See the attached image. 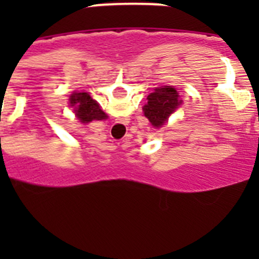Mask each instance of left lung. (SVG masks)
I'll return each mask as SVG.
<instances>
[{
    "instance_id": "obj_1",
    "label": "left lung",
    "mask_w": 259,
    "mask_h": 259,
    "mask_svg": "<svg viewBox=\"0 0 259 259\" xmlns=\"http://www.w3.org/2000/svg\"><path fill=\"white\" fill-rule=\"evenodd\" d=\"M148 102L144 105V115L149 119L153 127L161 128L168 120L170 115L183 104L180 96L171 85L158 87L148 96Z\"/></svg>"
}]
</instances>
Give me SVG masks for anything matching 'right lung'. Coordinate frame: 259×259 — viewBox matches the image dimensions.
I'll list each match as a JSON object with an SVG mask.
<instances>
[{
  "mask_svg": "<svg viewBox=\"0 0 259 259\" xmlns=\"http://www.w3.org/2000/svg\"><path fill=\"white\" fill-rule=\"evenodd\" d=\"M70 106L74 107L75 115L84 124L92 120H104L107 118L97 102L87 92L72 93L70 96Z\"/></svg>",
  "mask_w": 259,
  "mask_h": 259,
  "instance_id": "add662e5",
  "label": "right lung"
}]
</instances>
